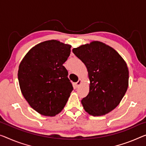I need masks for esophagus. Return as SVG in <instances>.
Instances as JSON below:
<instances>
[{
	"mask_svg": "<svg viewBox=\"0 0 146 146\" xmlns=\"http://www.w3.org/2000/svg\"><path fill=\"white\" fill-rule=\"evenodd\" d=\"M81 84H82V80L79 79V80H78V81L77 82L74 83V86H75L76 87H79V86H80Z\"/></svg>",
	"mask_w": 146,
	"mask_h": 146,
	"instance_id": "34e87169",
	"label": "esophagus"
}]
</instances>
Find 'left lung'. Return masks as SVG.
Segmentation results:
<instances>
[{"mask_svg":"<svg viewBox=\"0 0 146 146\" xmlns=\"http://www.w3.org/2000/svg\"><path fill=\"white\" fill-rule=\"evenodd\" d=\"M86 65L89 92L82 100L85 111L93 116L106 115L117 107L129 86V69L123 57L111 46L99 41L73 48Z\"/></svg>","mask_w":146,"mask_h":146,"instance_id":"8db88e82","label":"left lung"}]
</instances>
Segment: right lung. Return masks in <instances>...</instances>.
<instances>
[{
  "label": "right lung",
  "mask_w": 146,
  "mask_h": 146,
  "mask_svg": "<svg viewBox=\"0 0 146 146\" xmlns=\"http://www.w3.org/2000/svg\"><path fill=\"white\" fill-rule=\"evenodd\" d=\"M71 47L56 40L40 42L20 62L17 76L22 95L41 115L53 117L59 113L73 90L68 71L62 65Z\"/></svg>",
  "instance_id": "1"
}]
</instances>
